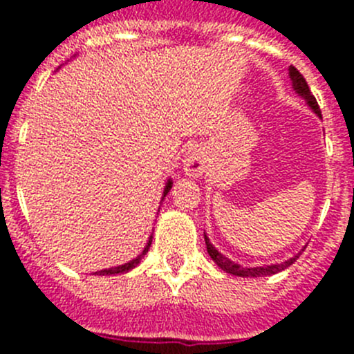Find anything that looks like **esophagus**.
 I'll list each match as a JSON object with an SVG mask.
<instances>
[{"mask_svg":"<svg viewBox=\"0 0 354 354\" xmlns=\"http://www.w3.org/2000/svg\"><path fill=\"white\" fill-rule=\"evenodd\" d=\"M205 167V162H203V157L198 154H190L185 159V171L188 174H200Z\"/></svg>","mask_w":354,"mask_h":354,"instance_id":"34e87169","label":"esophagus"}]
</instances>
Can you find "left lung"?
Wrapping results in <instances>:
<instances>
[{
	"instance_id": "1",
	"label": "left lung",
	"mask_w": 354,
	"mask_h": 354,
	"mask_svg": "<svg viewBox=\"0 0 354 354\" xmlns=\"http://www.w3.org/2000/svg\"><path fill=\"white\" fill-rule=\"evenodd\" d=\"M289 77H291L292 87H295L296 94H299L303 99H306V102H308L310 108L315 111V113L319 114L320 118H322V114H320L319 104H317V99L313 97V94H312V91H310L308 84H306L305 77H303V75L299 73V71L296 70L295 66H289ZM205 246H207V252H209L210 259H212L214 262H216L217 266H219L221 269L224 270V272L233 274V276H240V277H263V276H272V274L281 272V270H284V269H286V267L291 266L292 262H296V260H298V255H296V257H292V259H289L288 262L276 263V266L253 267V269H245V267L238 266V263L231 262L230 259H226V257H224V255H221V253L217 252V250L214 248L212 245H210V241L207 240V236H205Z\"/></svg>"
}]
</instances>
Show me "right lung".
Masks as SVG:
<instances>
[{"label": "right lung", "mask_w": 354, "mask_h": 354, "mask_svg": "<svg viewBox=\"0 0 354 354\" xmlns=\"http://www.w3.org/2000/svg\"><path fill=\"white\" fill-rule=\"evenodd\" d=\"M169 190H171V181H167V185H166V190H164V195H166L167 192H169ZM151 241H152V238H151V240H149V243H147V246H145V248H144V252H142L140 255L137 257V259H133V260H131V262L124 263V266H118V267H113V269H104V270H99V272H95V274H99V276H109V274H123V272H128V270H131V269H133V267H137L138 263H140L142 257H144L145 253L149 252V246H151Z\"/></svg>", "instance_id": "obj_1"}]
</instances>
